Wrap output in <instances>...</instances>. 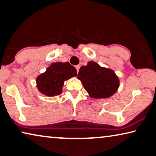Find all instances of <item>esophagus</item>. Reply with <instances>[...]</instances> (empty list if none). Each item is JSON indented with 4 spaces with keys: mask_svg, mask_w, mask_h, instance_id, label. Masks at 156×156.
<instances>
[{
    "mask_svg": "<svg viewBox=\"0 0 156 156\" xmlns=\"http://www.w3.org/2000/svg\"><path fill=\"white\" fill-rule=\"evenodd\" d=\"M76 70H77V72L78 73L79 69H80V65H76Z\"/></svg>",
    "mask_w": 156,
    "mask_h": 156,
    "instance_id": "34e87169",
    "label": "esophagus"
}]
</instances>
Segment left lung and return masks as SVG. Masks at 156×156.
I'll list each match as a JSON object with an SVG mask.
<instances>
[{
    "label": "left lung",
    "mask_w": 156,
    "mask_h": 156,
    "mask_svg": "<svg viewBox=\"0 0 156 156\" xmlns=\"http://www.w3.org/2000/svg\"><path fill=\"white\" fill-rule=\"evenodd\" d=\"M78 78L90 97L104 98L112 96L119 86V80L112 70L101 67L94 62L80 68Z\"/></svg>",
    "instance_id": "obj_1"
}]
</instances>
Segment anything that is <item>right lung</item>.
<instances>
[{"label":"right lung","instance_id":"add662e5","mask_svg":"<svg viewBox=\"0 0 156 156\" xmlns=\"http://www.w3.org/2000/svg\"><path fill=\"white\" fill-rule=\"evenodd\" d=\"M77 71L69 62H55L46 69V71L37 78L36 82L40 92L48 96L59 95L65 80L76 76Z\"/></svg>","mask_w":156,"mask_h":156}]
</instances>
